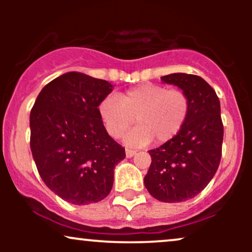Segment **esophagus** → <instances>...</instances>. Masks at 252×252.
<instances>
[{"label": "esophagus", "mask_w": 252, "mask_h": 252, "mask_svg": "<svg viewBox=\"0 0 252 252\" xmlns=\"http://www.w3.org/2000/svg\"><path fill=\"white\" fill-rule=\"evenodd\" d=\"M136 154L135 150H131V149H126V158H132Z\"/></svg>", "instance_id": "esophagus-1"}]
</instances>
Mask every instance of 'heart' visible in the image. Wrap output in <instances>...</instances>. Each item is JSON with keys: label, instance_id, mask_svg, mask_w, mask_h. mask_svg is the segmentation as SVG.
<instances>
[{"label": "heart", "instance_id": "obj_1", "mask_svg": "<svg viewBox=\"0 0 252 252\" xmlns=\"http://www.w3.org/2000/svg\"><path fill=\"white\" fill-rule=\"evenodd\" d=\"M189 98L182 90H168L147 83L116 96H106L98 105L106 132L118 138L135 123V129L124 136L129 146L168 142L180 132L189 114Z\"/></svg>", "mask_w": 252, "mask_h": 252}]
</instances>
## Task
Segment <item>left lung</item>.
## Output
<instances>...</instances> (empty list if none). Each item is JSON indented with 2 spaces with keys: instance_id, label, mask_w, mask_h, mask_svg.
<instances>
[{
  "instance_id": "8db88e82",
  "label": "left lung",
  "mask_w": 252,
  "mask_h": 252,
  "mask_svg": "<svg viewBox=\"0 0 252 252\" xmlns=\"http://www.w3.org/2000/svg\"><path fill=\"white\" fill-rule=\"evenodd\" d=\"M161 80L181 89L189 98L190 108L180 132L149 150L152 163L144 186L160 201H186L209 185L219 167L224 136L220 102L199 76L172 73Z\"/></svg>"
}]
</instances>
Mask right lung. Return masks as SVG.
Listing matches in <instances>:
<instances>
[{"label": "right lung", "instance_id": "add662e5", "mask_svg": "<svg viewBox=\"0 0 252 252\" xmlns=\"http://www.w3.org/2000/svg\"><path fill=\"white\" fill-rule=\"evenodd\" d=\"M114 86L67 72L41 90L31 111V150L52 192L74 205L106 198L126 150L106 132L98 105Z\"/></svg>", "mask_w": 252, "mask_h": 252}]
</instances>
